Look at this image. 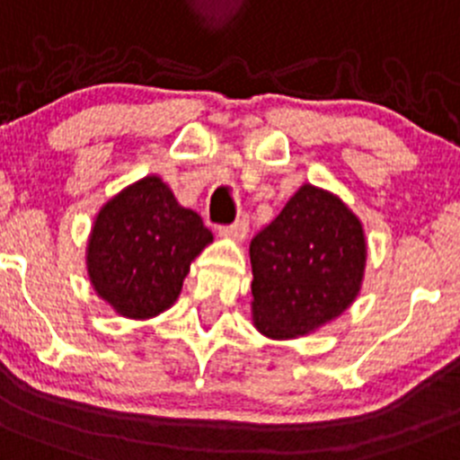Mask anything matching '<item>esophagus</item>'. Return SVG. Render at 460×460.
I'll return each instance as SVG.
<instances>
[{
    "instance_id": "1",
    "label": "esophagus",
    "mask_w": 460,
    "mask_h": 460,
    "mask_svg": "<svg viewBox=\"0 0 460 460\" xmlns=\"http://www.w3.org/2000/svg\"><path fill=\"white\" fill-rule=\"evenodd\" d=\"M247 234H249V220H247V217H240V220H235L234 225L222 226V229H220L222 238L235 240V243H243V240L247 238Z\"/></svg>"
}]
</instances>
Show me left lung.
<instances>
[{
  "label": "left lung",
  "instance_id": "1",
  "mask_svg": "<svg viewBox=\"0 0 460 460\" xmlns=\"http://www.w3.org/2000/svg\"><path fill=\"white\" fill-rule=\"evenodd\" d=\"M367 235L359 217L303 184L249 244L252 321L270 339H296L349 310L362 289Z\"/></svg>",
  "mask_w": 460,
  "mask_h": 460
}]
</instances>
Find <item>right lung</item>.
Segmentation results:
<instances>
[{
  "mask_svg": "<svg viewBox=\"0 0 460 460\" xmlns=\"http://www.w3.org/2000/svg\"><path fill=\"white\" fill-rule=\"evenodd\" d=\"M211 243L202 217L148 175L98 211L84 253L89 283L117 314L153 319L177 301L190 262Z\"/></svg>",
  "mask_w": 460,
  "mask_h": 460,
  "instance_id": "1",
  "label": "right lung"
}]
</instances>
